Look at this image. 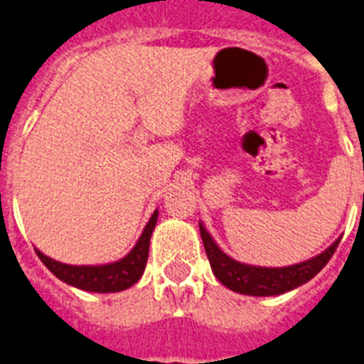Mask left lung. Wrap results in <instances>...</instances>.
<instances>
[{
    "instance_id": "left-lung-1",
    "label": "left lung",
    "mask_w": 364,
    "mask_h": 364,
    "mask_svg": "<svg viewBox=\"0 0 364 364\" xmlns=\"http://www.w3.org/2000/svg\"><path fill=\"white\" fill-rule=\"evenodd\" d=\"M200 232L214 277L232 291L252 296L282 295V293L291 291L295 287L306 284L330 262L341 242L337 240L318 257L302 262V264L287 265V267H255V265L240 264L227 257L225 252L214 243L213 236L208 235L203 225H200Z\"/></svg>"
}]
</instances>
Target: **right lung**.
<instances>
[{"label": "right lung", "mask_w": 364, "mask_h": 364, "mask_svg": "<svg viewBox=\"0 0 364 364\" xmlns=\"http://www.w3.org/2000/svg\"><path fill=\"white\" fill-rule=\"evenodd\" d=\"M157 223V213L151 214L148 225L144 227L143 235L135 243V247L129 251L128 257L122 260L106 265H69L56 262L46 257L43 252L36 251L38 258L43 262L50 273L64 280L69 286H75L84 291L93 293H115L128 289L137 282L148 260V247H150V236Z\"/></svg>", "instance_id": "add662e5"}]
</instances>
